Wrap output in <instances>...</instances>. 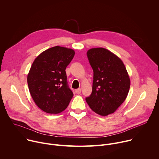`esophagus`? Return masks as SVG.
<instances>
[{
  "label": "esophagus",
  "mask_w": 159,
  "mask_h": 159,
  "mask_svg": "<svg viewBox=\"0 0 159 159\" xmlns=\"http://www.w3.org/2000/svg\"><path fill=\"white\" fill-rule=\"evenodd\" d=\"M75 93L77 94H80L81 93V89H80V88H79V89L75 90Z\"/></svg>",
  "instance_id": "esophagus-1"
}]
</instances>
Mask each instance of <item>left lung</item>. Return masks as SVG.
Wrapping results in <instances>:
<instances>
[{
    "mask_svg": "<svg viewBox=\"0 0 159 159\" xmlns=\"http://www.w3.org/2000/svg\"><path fill=\"white\" fill-rule=\"evenodd\" d=\"M87 56L94 72L93 91L86 102L97 114L114 112L126 99L130 79L122 60L103 48H91Z\"/></svg>",
    "mask_w": 159,
    "mask_h": 159,
    "instance_id": "left-lung-1",
    "label": "left lung"
}]
</instances>
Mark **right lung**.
<instances>
[{"label":"right lung","instance_id":"1","mask_svg":"<svg viewBox=\"0 0 159 159\" xmlns=\"http://www.w3.org/2000/svg\"><path fill=\"white\" fill-rule=\"evenodd\" d=\"M74 55L72 49L56 46L42 52L33 61L28 84L33 101L42 111L57 114L69 105L74 94L65 69Z\"/></svg>","mask_w":159,"mask_h":159}]
</instances>
